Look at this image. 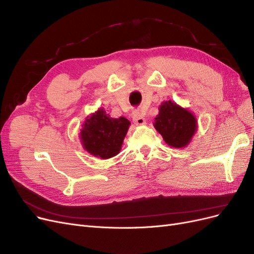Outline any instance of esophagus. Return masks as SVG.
Segmentation results:
<instances>
[{
    "mask_svg": "<svg viewBox=\"0 0 254 254\" xmlns=\"http://www.w3.org/2000/svg\"><path fill=\"white\" fill-rule=\"evenodd\" d=\"M132 120L134 122V124H136V125H144L145 124V119L140 111H134L132 113Z\"/></svg>",
    "mask_w": 254,
    "mask_h": 254,
    "instance_id": "obj_1",
    "label": "esophagus"
}]
</instances>
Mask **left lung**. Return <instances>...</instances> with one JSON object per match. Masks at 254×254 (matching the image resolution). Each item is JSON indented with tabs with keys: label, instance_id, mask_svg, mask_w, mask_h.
<instances>
[{
	"label": "left lung",
	"instance_id": "8db88e82",
	"mask_svg": "<svg viewBox=\"0 0 254 254\" xmlns=\"http://www.w3.org/2000/svg\"><path fill=\"white\" fill-rule=\"evenodd\" d=\"M153 127L171 147L184 148L193 139L198 125L196 117L190 110L174 101H165L159 107Z\"/></svg>",
	"mask_w": 254,
	"mask_h": 254
}]
</instances>
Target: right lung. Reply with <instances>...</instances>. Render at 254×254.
I'll return each instance as SVG.
<instances>
[{
  "mask_svg": "<svg viewBox=\"0 0 254 254\" xmlns=\"http://www.w3.org/2000/svg\"><path fill=\"white\" fill-rule=\"evenodd\" d=\"M130 126V122L124 117L110 118L104 108L86 118L79 132L83 149L90 155L109 159L117 156L122 149L123 142Z\"/></svg>",
  "mask_w": 254,
  "mask_h": 254,
  "instance_id": "add662e5",
  "label": "right lung"
}]
</instances>
